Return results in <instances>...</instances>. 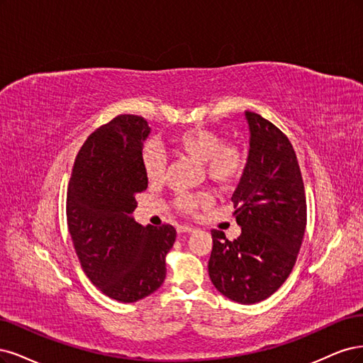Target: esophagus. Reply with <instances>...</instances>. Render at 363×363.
Wrapping results in <instances>:
<instances>
[{
    "label": "esophagus",
    "mask_w": 363,
    "mask_h": 363,
    "mask_svg": "<svg viewBox=\"0 0 363 363\" xmlns=\"http://www.w3.org/2000/svg\"><path fill=\"white\" fill-rule=\"evenodd\" d=\"M178 232H179V233H189V232H194V228H193V226H179V228H178Z\"/></svg>",
    "instance_id": "1"
}]
</instances>
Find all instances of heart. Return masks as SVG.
Instances as JSON below:
<instances>
[{
  "label": "heart",
  "mask_w": 363,
  "mask_h": 363,
  "mask_svg": "<svg viewBox=\"0 0 363 363\" xmlns=\"http://www.w3.org/2000/svg\"><path fill=\"white\" fill-rule=\"evenodd\" d=\"M170 149L174 155L202 164L206 178L217 185H230L238 181L245 167L242 150L232 143H221L220 134L208 128H189L173 135ZM142 166L150 182H158L164 177L166 160L154 143L145 146ZM208 201L209 196L206 193H196L179 194L174 203L179 211L193 214L199 206L208 203Z\"/></svg>",
  "instance_id": "obj_1"
}]
</instances>
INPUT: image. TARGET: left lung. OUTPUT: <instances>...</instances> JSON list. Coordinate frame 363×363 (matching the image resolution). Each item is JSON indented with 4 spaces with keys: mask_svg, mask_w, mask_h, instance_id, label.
<instances>
[{
    "mask_svg": "<svg viewBox=\"0 0 363 363\" xmlns=\"http://www.w3.org/2000/svg\"><path fill=\"white\" fill-rule=\"evenodd\" d=\"M245 119L250 149L232 194L241 235L229 241L211 230L208 273L225 297L253 305L274 294L292 272L306 229V196L288 137L253 111Z\"/></svg>",
    "mask_w": 363,
    "mask_h": 363,
    "instance_id": "8db88e82",
    "label": "left lung"
}]
</instances>
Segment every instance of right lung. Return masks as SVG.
<instances>
[{
  "label": "right lung",
  "mask_w": 363,
  "mask_h": 363,
  "mask_svg": "<svg viewBox=\"0 0 363 363\" xmlns=\"http://www.w3.org/2000/svg\"><path fill=\"white\" fill-rule=\"evenodd\" d=\"M147 122L121 114L81 146L69 181L66 216L81 267L105 296L134 303L166 279V255L177 229L142 226L133 217L135 194L147 189L142 166Z\"/></svg>",
  "instance_id": "add662e5"
}]
</instances>
